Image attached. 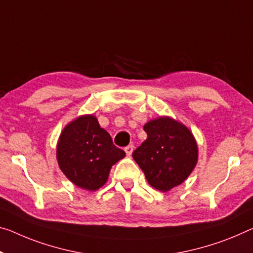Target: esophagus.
Wrapping results in <instances>:
<instances>
[{
	"mask_svg": "<svg viewBox=\"0 0 253 253\" xmlns=\"http://www.w3.org/2000/svg\"><path fill=\"white\" fill-rule=\"evenodd\" d=\"M124 151H126V155H127V156H131L132 151H133V146H132V145H129V146H126V148H124Z\"/></svg>",
	"mask_w": 253,
	"mask_h": 253,
	"instance_id": "34e87169",
	"label": "esophagus"
}]
</instances>
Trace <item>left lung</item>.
Instances as JSON below:
<instances>
[{"instance_id": "8db88e82", "label": "left lung", "mask_w": 253, "mask_h": 253, "mask_svg": "<svg viewBox=\"0 0 253 253\" xmlns=\"http://www.w3.org/2000/svg\"><path fill=\"white\" fill-rule=\"evenodd\" d=\"M143 130L147 139L132 157L148 183L163 192L183 183L198 162V146L192 132L169 116L150 120Z\"/></svg>"}]
</instances>
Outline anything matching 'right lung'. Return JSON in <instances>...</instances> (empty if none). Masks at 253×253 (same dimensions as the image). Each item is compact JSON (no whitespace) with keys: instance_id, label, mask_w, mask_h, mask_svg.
I'll list each match as a JSON object with an SVG mask.
<instances>
[{"instance_id":"right-lung-1","label":"right lung","mask_w":253,"mask_h":253,"mask_svg":"<svg viewBox=\"0 0 253 253\" xmlns=\"http://www.w3.org/2000/svg\"><path fill=\"white\" fill-rule=\"evenodd\" d=\"M126 156L113 145L110 133L94 115H81L70 122L57 141L56 158L62 172L73 184L96 191L106 183L115 163Z\"/></svg>"}]
</instances>
